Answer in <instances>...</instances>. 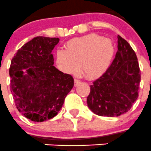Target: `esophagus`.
<instances>
[{
    "instance_id": "34e87169",
    "label": "esophagus",
    "mask_w": 151,
    "mask_h": 151,
    "mask_svg": "<svg viewBox=\"0 0 151 151\" xmlns=\"http://www.w3.org/2000/svg\"><path fill=\"white\" fill-rule=\"evenodd\" d=\"M80 83V81L78 80V79H74V86H77Z\"/></svg>"
}]
</instances>
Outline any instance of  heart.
<instances>
[{
  "mask_svg": "<svg viewBox=\"0 0 151 151\" xmlns=\"http://www.w3.org/2000/svg\"><path fill=\"white\" fill-rule=\"evenodd\" d=\"M65 50L58 49L55 55L58 67L63 72H82L88 78H95L103 74L111 64L115 49L110 39L97 34H88L68 40Z\"/></svg>",
  "mask_w": 151,
  "mask_h": 151,
  "instance_id": "b5f03b06",
  "label": "heart"
}]
</instances>
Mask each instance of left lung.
<instances>
[{
  "instance_id": "1",
  "label": "left lung",
  "mask_w": 151,
  "mask_h": 151,
  "mask_svg": "<svg viewBox=\"0 0 151 151\" xmlns=\"http://www.w3.org/2000/svg\"><path fill=\"white\" fill-rule=\"evenodd\" d=\"M118 50L107 71L90 86L88 108L96 115L118 116L128 112L139 96L141 71L129 43L118 35Z\"/></svg>"
}]
</instances>
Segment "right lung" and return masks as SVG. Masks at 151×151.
Listing matches in <instances>:
<instances>
[{
  "instance_id": "add662e5",
  "label": "right lung",
  "mask_w": 151,
  "mask_h": 151,
  "mask_svg": "<svg viewBox=\"0 0 151 151\" xmlns=\"http://www.w3.org/2000/svg\"><path fill=\"white\" fill-rule=\"evenodd\" d=\"M58 37H36L23 45L12 59L10 90L20 113L34 122L53 118L62 108L74 79L53 65L52 52ZM27 68L26 75L23 69Z\"/></svg>"
}]
</instances>
